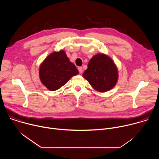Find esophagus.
Segmentation results:
<instances>
[{
    "instance_id": "1",
    "label": "esophagus",
    "mask_w": 159,
    "mask_h": 159,
    "mask_svg": "<svg viewBox=\"0 0 159 159\" xmlns=\"http://www.w3.org/2000/svg\"><path fill=\"white\" fill-rule=\"evenodd\" d=\"M78 70H79V73H80V74H82V72H83V69H82V67L79 66V67L78 68Z\"/></svg>"
}]
</instances>
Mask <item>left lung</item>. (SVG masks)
<instances>
[{"instance_id":"8db88e82","label":"left lung","mask_w":159,"mask_h":159,"mask_svg":"<svg viewBox=\"0 0 159 159\" xmlns=\"http://www.w3.org/2000/svg\"><path fill=\"white\" fill-rule=\"evenodd\" d=\"M83 77L96 90L103 93L116 85L118 70L109 57L104 54H98L89 61Z\"/></svg>"}]
</instances>
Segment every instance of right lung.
<instances>
[{"label":"right lung","instance_id":"add662e5","mask_svg":"<svg viewBox=\"0 0 159 159\" xmlns=\"http://www.w3.org/2000/svg\"><path fill=\"white\" fill-rule=\"evenodd\" d=\"M79 74L74 63L70 61L64 51L50 54L39 68L41 82L54 91L64 85L70 78Z\"/></svg>","mask_w":159,"mask_h":159}]
</instances>
